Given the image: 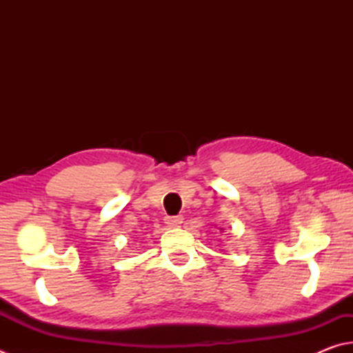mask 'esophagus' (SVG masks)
I'll return each instance as SVG.
<instances>
[{
	"label": "esophagus",
	"instance_id": "1",
	"mask_svg": "<svg viewBox=\"0 0 353 353\" xmlns=\"http://www.w3.org/2000/svg\"><path fill=\"white\" fill-rule=\"evenodd\" d=\"M164 223L169 225V228H179L183 223V216L178 215V216H165L164 218Z\"/></svg>",
	"mask_w": 353,
	"mask_h": 353
}]
</instances>
